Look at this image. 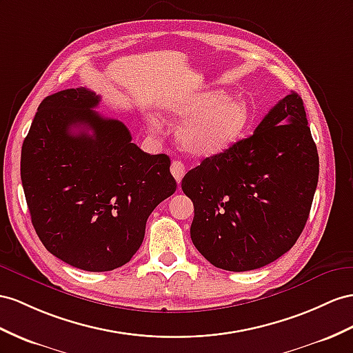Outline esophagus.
Returning <instances> with one entry per match:
<instances>
[{"instance_id":"obj_1","label":"esophagus","mask_w":353,"mask_h":353,"mask_svg":"<svg viewBox=\"0 0 353 353\" xmlns=\"http://www.w3.org/2000/svg\"><path fill=\"white\" fill-rule=\"evenodd\" d=\"M185 171H186V168H185V164H183L182 161H173V162H171V174L174 176V179L177 180V183L185 176Z\"/></svg>"}]
</instances>
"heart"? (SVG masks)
<instances>
[{
	"label": "heart",
	"mask_w": 353,
	"mask_h": 353,
	"mask_svg": "<svg viewBox=\"0 0 353 353\" xmlns=\"http://www.w3.org/2000/svg\"><path fill=\"white\" fill-rule=\"evenodd\" d=\"M171 119L185 121L179 128L180 146L196 157H212L234 146L246 134L250 107L241 98H231L222 89H207L167 104ZM150 128L159 121L149 117Z\"/></svg>",
	"instance_id": "heart-1"
}]
</instances>
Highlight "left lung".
Masks as SVG:
<instances>
[{"label":"left lung","mask_w":353,"mask_h":353,"mask_svg":"<svg viewBox=\"0 0 353 353\" xmlns=\"http://www.w3.org/2000/svg\"><path fill=\"white\" fill-rule=\"evenodd\" d=\"M319 157L304 103L291 92L254 134L205 158L182 180L194 203L191 239L214 267L249 271L291 249L309 219Z\"/></svg>","instance_id":"8db88e82"}]
</instances>
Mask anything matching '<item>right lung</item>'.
Masks as SVG:
<instances>
[{
  "mask_svg": "<svg viewBox=\"0 0 353 353\" xmlns=\"http://www.w3.org/2000/svg\"><path fill=\"white\" fill-rule=\"evenodd\" d=\"M95 92L65 89L39 105L22 144L21 179L31 222L52 255L85 271L125 265L155 207L173 195L165 153L150 155Z\"/></svg>",
  "mask_w": 353,
  "mask_h": 353,
  "instance_id": "right-lung-1",
  "label": "right lung"
}]
</instances>
